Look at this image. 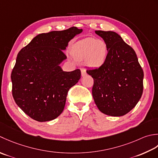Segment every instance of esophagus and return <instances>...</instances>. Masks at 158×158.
<instances>
[{
    "label": "esophagus",
    "mask_w": 158,
    "mask_h": 158,
    "mask_svg": "<svg viewBox=\"0 0 158 158\" xmlns=\"http://www.w3.org/2000/svg\"><path fill=\"white\" fill-rule=\"evenodd\" d=\"M81 69V73H82V76H85V75H86V70H85V68H83V67H82V68H81V69Z\"/></svg>",
    "instance_id": "1"
}]
</instances>
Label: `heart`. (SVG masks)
I'll return each instance as SVG.
<instances>
[{
	"instance_id": "obj_1",
	"label": "heart",
	"mask_w": 158,
	"mask_h": 158,
	"mask_svg": "<svg viewBox=\"0 0 158 158\" xmlns=\"http://www.w3.org/2000/svg\"><path fill=\"white\" fill-rule=\"evenodd\" d=\"M76 59H86V64L91 68H98L106 62L108 48L104 41L89 37L79 41L72 51Z\"/></svg>"
}]
</instances>
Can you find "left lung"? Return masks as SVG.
I'll return each mask as SVG.
<instances>
[{
  "label": "left lung",
  "instance_id": "obj_1",
  "mask_svg": "<svg viewBox=\"0 0 158 158\" xmlns=\"http://www.w3.org/2000/svg\"><path fill=\"white\" fill-rule=\"evenodd\" d=\"M108 48L106 62L98 68L87 69L94 80L92 95L103 113L120 117L136 106L143 92V70L136 52L119 35L96 31Z\"/></svg>",
  "mask_w": 158,
  "mask_h": 158
}]
</instances>
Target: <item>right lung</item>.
<instances>
[{
  "label": "right lung",
  "instance_id": "right-lung-1",
  "mask_svg": "<svg viewBox=\"0 0 158 158\" xmlns=\"http://www.w3.org/2000/svg\"><path fill=\"white\" fill-rule=\"evenodd\" d=\"M82 31L73 27L40 34L18 54L11 74L13 98L33 119L49 121L63 111L69 90L81 72H63L59 65L67 58L63 50Z\"/></svg>",
  "mask_w": 158,
  "mask_h": 158
}]
</instances>
